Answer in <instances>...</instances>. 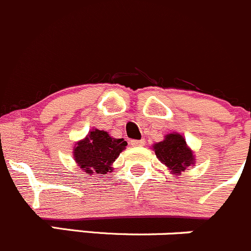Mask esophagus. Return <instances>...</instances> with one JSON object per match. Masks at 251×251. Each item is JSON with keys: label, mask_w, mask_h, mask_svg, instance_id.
<instances>
[{"label": "esophagus", "mask_w": 251, "mask_h": 251, "mask_svg": "<svg viewBox=\"0 0 251 251\" xmlns=\"http://www.w3.org/2000/svg\"><path fill=\"white\" fill-rule=\"evenodd\" d=\"M130 145L131 146H143V145H145V139H141V140H131Z\"/></svg>", "instance_id": "1"}]
</instances>
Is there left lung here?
<instances>
[{"instance_id":"1","label":"left lung","mask_w":251,"mask_h":251,"mask_svg":"<svg viewBox=\"0 0 251 251\" xmlns=\"http://www.w3.org/2000/svg\"><path fill=\"white\" fill-rule=\"evenodd\" d=\"M156 157L173 173L182 175L188 167L194 165L193 151L185 143V139L178 133H171L162 141L153 144Z\"/></svg>"}]
</instances>
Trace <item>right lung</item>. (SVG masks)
I'll list each match as a JSON object with an SVG mask.
<instances>
[{
    "label": "right lung",
    "mask_w": 251,
    "mask_h": 251,
    "mask_svg": "<svg viewBox=\"0 0 251 251\" xmlns=\"http://www.w3.org/2000/svg\"><path fill=\"white\" fill-rule=\"evenodd\" d=\"M126 146L125 139H115L105 130L91 129L73 149L75 162L83 172L102 176L112 172V163Z\"/></svg>",
    "instance_id": "add662e5"
}]
</instances>
